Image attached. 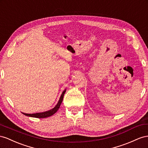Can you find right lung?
Instances as JSON below:
<instances>
[{"label":"right lung","instance_id":"1","mask_svg":"<svg viewBox=\"0 0 148 148\" xmlns=\"http://www.w3.org/2000/svg\"><path fill=\"white\" fill-rule=\"evenodd\" d=\"M66 91V89H65L64 91L62 92V94L60 97V100H59L58 103L56 104V105L53 108L49 110L46 111L44 112H40V113H32V114H28V113H22L23 115L28 116H31V117H34V118H39V119H44V118H47L49 116H52L53 115H54L58 110V109L60 108V105L62 102L63 100V97H64V95L65 94V92Z\"/></svg>","mask_w":148,"mask_h":148}]
</instances>
